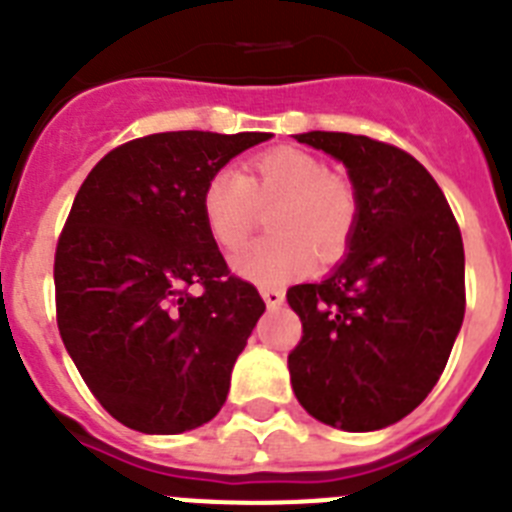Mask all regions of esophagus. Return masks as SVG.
Returning a JSON list of instances; mask_svg holds the SVG:
<instances>
[{
    "instance_id": "esophagus-1",
    "label": "esophagus",
    "mask_w": 512,
    "mask_h": 512,
    "mask_svg": "<svg viewBox=\"0 0 512 512\" xmlns=\"http://www.w3.org/2000/svg\"><path fill=\"white\" fill-rule=\"evenodd\" d=\"M261 297L269 307H279L284 302V292L279 287H261Z\"/></svg>"
}]
</instances>
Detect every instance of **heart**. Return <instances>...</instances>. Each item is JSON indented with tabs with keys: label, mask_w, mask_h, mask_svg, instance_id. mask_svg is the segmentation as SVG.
I'll list each match as a JSON object with an SVG mask.
<instances>
[{
	"label": "heart",
	"mask_w": 512,
	"mask_h": 512,
	"mask_svg": "<svg viewBox=\"0 0 512 512\" xmlns=\"http://www.w3.org/2000/svg\"><path fill=\"white\" fill-rule=\"evenodd\" d=\"M277 202L269 225L274 235L235 253L233 269L259 284H282L307 274L320 259H333L354 233L359 200L341 176L328 174L318 156L295 146L261 151L246 174L220 169L202 187L200 210L207 233L225 251L248 241L259 205Z\"/></svg>",
	"instance_id": "obj_1"
}]
</instances>
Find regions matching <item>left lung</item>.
Instances as JSON below:
<instances>
[{"label":"left lung","instance_id":"1","mask_svg":"<svg viewBox=\"0 0 512 512\" xmlns=\"http://www.w3.org/2000/svg\"><path fill=\"white\" fill-rule=\"evenodd\" d=\"M343 161L359 215L328 279L287 289L302 320L292 390L320 423L361 433L413 413L464 320V243L449 202L402 148L351 133L295 135Z\"/></svg>","mask_w":512,"mask_h":512}]
</instances>
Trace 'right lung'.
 I'll return each mask as SVG.
<instances>
[{"mask_svg": "<svg viewBox=\"0 0 512 512\" xmlns=\"http://www.w3.org/2000/svg\"><path fill=\"white\" fill-rule=\"evenodd\" d=\"M271 133L176 130L122 143L89 171L56 246L63 346L107 413L184 433L223 408L266 305L230 274L202 220V187Z\"/></svg>", "mask_w": 512, "mask_h": 512, "instance_id": "1", "label": "right lung"}]
</instances>
